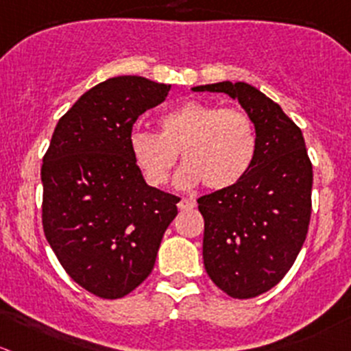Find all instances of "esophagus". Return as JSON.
Here are the masks:
<instances>
[{
  "mask_svg": "<svg viewBox=\"0 0 351 351\" xmlns=\"http://www.w3.org/2000/svg\"><path fill=\"white\" fill-rule=\"evenodd\" d=\"M178 206H179V210H191L196 206V202L191 198H181L179 199Z\"/></svg>",
  "mask_w": 351,
  "mask_h": 351,
  "instance_id": "34e87169",
  "label": "esophagus"
}]
</instances>
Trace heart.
<instances>
[{
	"label": "heart",
	"mask_w": 351,
	"mask_h": 351,
	"mask_svg": "<svg viewBox=\"0 0 351 351\" xmlns=\"http://www.w3.org/2000/svg\"><path fill=\"white\" fill-rule=\"evenodd\" d=\"M129 148L146 182L155 188L169 181L182 156L178 182L220 191L238 184L255 163L258 136L252 117L241 108L189 99L160 117V134L132 131Z\"/></svg>",
	"instance_id": "b5f03b06"
}]
</instances>
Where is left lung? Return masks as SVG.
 <instances>
[{
	"instance_id": "left-lung-1",
	"label": "left lung",
	"mask_w": 351,
	"mask_h": 351,
	"mask_svg": "<svg viewBox=\"0 0 351 351\" xmlns=\"http://www.w3.org/2000/svg\"><path fill=\"white\" fill-rule=\"evenodd\" d=\"M193 91L236 98L256 128L258 152L246 178L198 198L206 274L226 295L255 298L285 278L305 243L312 162L298 125L253 86L226 81Z\"/></svg>"
}]
</instances>
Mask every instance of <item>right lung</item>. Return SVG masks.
<instances>
[{
	"instance_id": "right-lung-1",
	"label": "right lung",
	"mask_w": 351,
	"mask_h": 351,
	"mask_svg": "<svg viewBox=\"0 0 351 351\" xmlns=\"http://www.w3.org/2000/svg\"><path fill=\"white\" fill-rule=\"evenodd\" d=\"M170 86L120 75L95 86L58 120L43 156V229L81 288L117 300L155 265L179 198L149 188L129 148L141 113Z\"/></svg>"
}]
</instances>
